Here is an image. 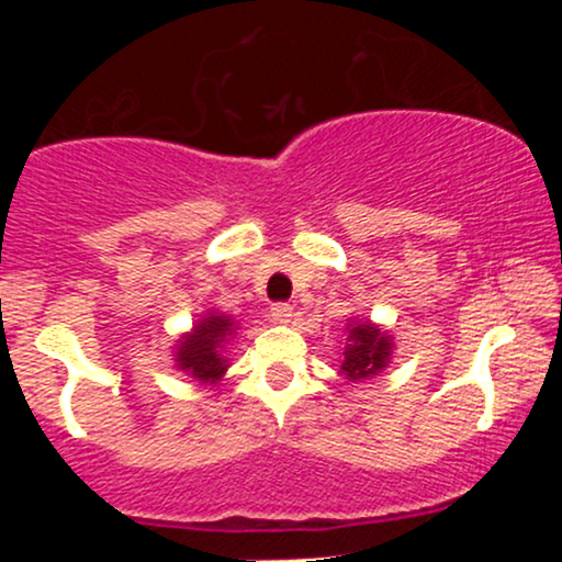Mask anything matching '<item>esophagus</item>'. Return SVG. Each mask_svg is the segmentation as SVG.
<instances>
[{
	"label": "esophagus",
	"instance_id": "obj_1",
	"mask_svg": "<svg viewBox=\"0 0 562 562\" xmlns=\"http://www.w3.org/2000/svg\"><path fill=\"white\" fill-rule=\"evenodd\" d=\"M269 317H272L274 322H280V325H285V322H290V317H293V306L290 303H272V308H269Z\"/></svg>",
	"mask_w": 562,
	"mask_h": 562
}]
</instances>
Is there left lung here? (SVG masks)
<instances>
[{"label": "left lung", "instance_id": "obj_1", "mask_svg": "<svg viewBox=\"0 0 562 562\" xmlns=\"http://www.w3.org/2000/svg\"><path fill=\"white\" fill-rule=\"evenodd\" d=\"M351 344L344 351V370L346 378L362 380L375 375L378 370H383L385 362L391 357V338L385 333H380L375 325H357L348 330Z\"/></svg>", "mask_w": 562, "mask_h": 562}]
</instances>
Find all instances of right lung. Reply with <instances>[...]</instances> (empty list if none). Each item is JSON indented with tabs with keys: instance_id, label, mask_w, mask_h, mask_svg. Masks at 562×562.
I'll return each mask as SVG.
<instances>
[{
	"instance_id": "add662e5",
	"label": "right lung",
	"mask_w": 562,
	"mask_h": 562,
	"mask_svg": "<svg viewBox=\"0 0 562 562\" xmlns=\"http://www.w3.org/2000/svg\"><path fill=\"white\" fill-rule=\"evenodd\" d=\"M232 335V319L229 317H205L200 325L187 335L179 348V367L187 372H192V378L198 380H218L227 370V359L222 357V344H227Z\"/></svg>"
}]
</instances>
